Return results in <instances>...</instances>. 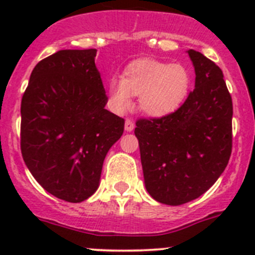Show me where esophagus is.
<instances>
[{
  "instance_id": "obj_1",
  "label": "esophagus",
  "mask_w": 255,
  "mask_h": 255,
  "mask_svg": "<svg viewBox=\"0 0 255 255\" xmlns=\"http://www.w3.org/2000/svg\"><path fill=\"white\" fill-rule=\"evenodd\" d=\"M134 121H131L130 119H126L125 121V130L126 131H132V129H134Z\"/></svg>"
}]
</instances>
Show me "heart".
Instances as JSON below:
<instances>
[{"label":"heart","instance_id":"b5f03b06","mask_svg":"<svg viewBox=\"0 0 255 255\" xmlns=\"http://www.w3.org/2000/svg\"><path fill=\"white\" fill-rule=\"evenodd\" d=\"M190 85V74L180 64H164L154 60H136L124 70L123 76L108 80L110 105L117 114L131 107V96H139L141 111L149 116H164L175 111Z\"/></svg>","mask_w":255,"mask_h":255}]
</instances>
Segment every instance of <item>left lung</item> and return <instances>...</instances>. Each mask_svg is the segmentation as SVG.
Instances as JSON below:
<instances>
[{
    "instance_id": "left-lung-1",
    "label": "left lung",
    "mask_w": 255,
    "mask_h": 255,
    "mask_svg": "<svg viewBox=\"0 0 255 255\" xmlns=\"http://www.w3.org/2000/svg\"><path fill=\"white\" fill-rule=\"evenodd\" d=\"M195 88L175 112L139 119V140L145 188L153 199L180 206L211 188L229 163L233 149V100L222 70L189 49Z\"/></svg>"
}]
</instances>
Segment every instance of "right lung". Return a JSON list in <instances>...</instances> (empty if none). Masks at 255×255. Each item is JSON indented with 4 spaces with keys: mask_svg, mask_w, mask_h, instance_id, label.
I'll return each mask as SVG.
<instances>
[{
    "mask_svg": "<svg viewBox=\"0 0 255 255\" xmlns=\"http://www.w3.org/2000/svg\"><path fill=\"white\" fill-rule=\"evenodd\" d=\"M97 49H62L39 61L21 100L20 147L26 167L56 198L79 203L100 185L103 161L125 120L108 98Z\"/></svg>",
    "mask_w": 255,
    "mask_h": 255,
    "instance_id": "right-lung-1",
    "label": "right lung"
}]
</instances>
